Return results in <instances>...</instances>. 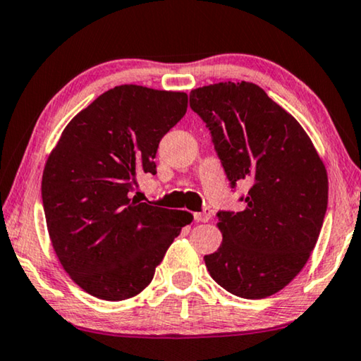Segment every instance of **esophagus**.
<instances>
[{
  "label": "esophagus",
  "instance_id": "34e87169",
  "mask_svg": "<svg viewBox=\"0 0 361 361\" xmlns=\"http://www.w3.org/2000/svg\"><path fill=\"white\" fill-rule=\"evenodd\" d=\"M209 219H211V214H209V211L195 212V222H209Z\"/></svg>",
  "mask_w": 361,
  "mask_h": 361
}]
</instances>
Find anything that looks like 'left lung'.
Instances as JSON below:
<instances>
[{"instance_id":"1","label":"left lung","mask_w":361,"mask_h":361,"mask_svg":"<svg viewBox=\"0 0 361 361\" xmlns=\"http://www.w3.org/2000/svg\"><path fill=\"white\" fill-rule=\"evenodd\" d=\"M190 106L212 134L230 186L250 185L240 212L220 211L222 243L204 256L211 277L236 297H271L310 259L327 209V171L300 123L259 85L191 90Z\"/></svg>"}]
</instances>
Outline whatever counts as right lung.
<instances>
[{
    "label": "right lung",
    "instance_id": "right-lung-1",
    "mask_svg": "<svg viewBox=\"0 0 361 361\" xmlns=\"http://www.w3.org/2000/svg\"><path fill=\"white\" fill-rule=\"evenodd\" d=\"M185 92L116 85L80 110L48 155L42 201L53 250L84 292L106 301L136 297L192 215L137 201L155 175V154L185 116Z\"/></svg>",
    "mask_w": 361,
    "mask_h": 361
}]
</instances>
